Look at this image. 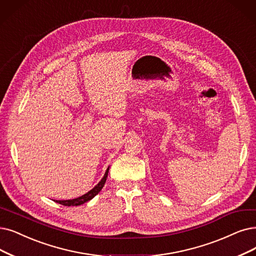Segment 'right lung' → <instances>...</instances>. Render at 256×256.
I'll use <instances>...</instances> for the list:
<instances>
[{
  "instance_id": "right-lung-1",
  "label": "right lung",
  "mask_w": 256,
  "mask_h": 256,
  "mask_svg": "<svg viewBox=\"0 0 256 256\" xmlns=\"http://www.w3.org/2000/svg\"><path fill=\"white\" fill-rule=\"evenodd\" d=\"M108 172H109V167L107 168L105 174L103 176V178H102L98 185H96V187H94L92 189H91L90 191H88L87 193H85L84 196H78L76 198H74V200H54L58 204H60V205H64V206H68V207H71V206H80V205H83L84 202H89L90 200H92L96 194L102 190V188L104 187L105 182H106V180H107V176H108Z\"/></svg>"
}]
</instances>
